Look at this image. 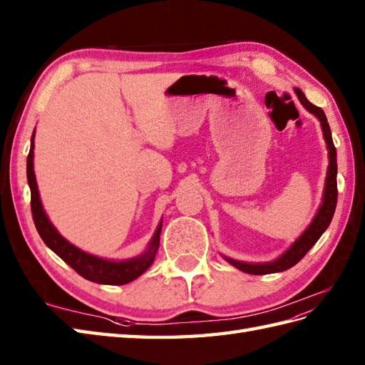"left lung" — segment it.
Returning a JSON list of instances; mask_svg holds the SVG:
<instances>
[{
  "label": "left lung",
  "instance_id": "left-lung-1",
  "mask_svg": "<svg viewBox=\"0 0 365 365\" xmlns=\"http://www.w3.org/2000/svg\"><path fill=\"white\" fill-rule=\"evenodd\" d=\"M294 91L299 97L300 103L304 105L311 114H314L319 119V122H321L322 135H324L327 150H328V168H327V178H325V187H324V193H322V202H321V206H319L314 218L311 220L308 227L294 240V243H291L288 250L280 257H277L275 260L264 262V263H247V262L234 260V259H230V257L223 255V259L227 263H230L232 266H235L237 269L247 272V274L263 275V274L282 272V271H287V269L292 268V266H294L297 262L304 259V255L316 245V242L321 238V235L325 232L327 227L330 226L331 218H333L334 210H336L337 163H336V148L333 144L330 125H328L327 115L322 108H319V106L311 103L305 97V94L299 90V88H294Z\"/></svg>",
  "mask_w": 365,
  "mask_h": 365
}]
</instances>
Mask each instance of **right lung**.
<instances>
[{"label": "right lung", "mask_w": 365, "mask_h": 365, "mask_svg": "<svg viewBox=\"0 0 365 365\" xmlns=\"http://www.w3.org/2000/svg\"><path fill=\"white\" fill-rule=\"evenodd\" d=\"M34 139L35 130L31 138V150L28 155V164H26V172H28V184L31 187L32 218L43 242L46 243L49 250L54 251L61 260L66 262L71 268L86 280L102 283V285H125V283L136 280L139 275L144 274L155 262V257L159 247V237H161L163 221L158 225L147 250L142 254L133 257V259L127 260L102 259V257L85 252L73 243H69L56 229V226L51 223L46 212L43 209L37 180H35L34 172Z\"/></svg>", "instance_id": "obj_1"}]
</instances>
